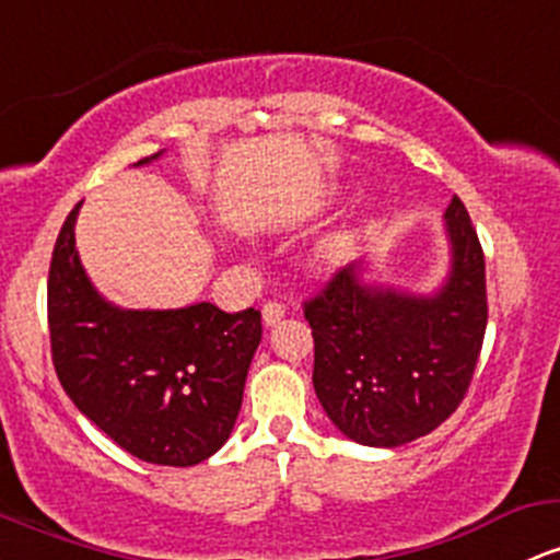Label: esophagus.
Masks as SVG:
<instances>
[{
  "mask_svg": "<svg viewBox=\"0 0 560 560\" xmlns=\"http://www.w3.org/2000/svg\"><path fill=\"white\" fill-rule=\"evenodd\" d=\"M284 313H287L284 303H279V300H268V303L262 305V324H266V327H276V324L284 318Z\"/></svg>",
  "mask_w": 560,
  "mask_h": 560,
  "instance_id": "34e87169",
  "label": "esophagus"
}]
</instances>
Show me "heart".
<instances>
[{"mask_svg": "<svg viewBox=\"0 0 560 560\" xmlns=\"http://www.w3.org/2000/svg\"><path fill=\"white\" fill-rule=\"evenodd\" d=\"M348 252H350V238L340 236V238H331L318 252V266L322 268H337L348 260Z\"/></svg>", "mask_w": 560, "mask_h": 560, "instance_id": "heart-1", "label": "heart"}]
</instances>
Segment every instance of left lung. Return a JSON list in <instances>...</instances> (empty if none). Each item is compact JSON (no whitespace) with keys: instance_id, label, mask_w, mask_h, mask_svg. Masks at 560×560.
Here are the masks:
<instances>
[{"instance_id":"1","label":"left lung","mask_w":560,"mask_h":560,"mask_svg":"<svg viewBox=\"0 0 560 560\" xmlns=\"http://www.w3.org/2000/svg\"><path fill=\"white\" fill-rule=\"evenodd\" d=\"M450 270L415 294L342 268L305 303L313 388L335 428L364 446H404L435 430L468 393L487 331V268L468 210L444 212Z\"/></svg>"}]
</instances>
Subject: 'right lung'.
<instances>
[{
  "mask_svg": "<svg viewBox=\"0 0 560 560\" xmlns=\"http://www.w3.org/2000/svg\"><path fill=\"white\" fill-rule=\"evenodd\" d=\"M162 151L140 159L153 162ZM77 205L47 281L52 364L77 409L132 457L170 468L205 463L229 441L262 337L260 311L212 303L132 311L108 303L77 252Z\"/></svg>",
  "mask_w": 560,
  "mask_h": 560,
  "instance_id": "obj_1",
  "label": "right lung"
}]
</instances>
